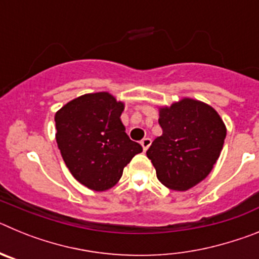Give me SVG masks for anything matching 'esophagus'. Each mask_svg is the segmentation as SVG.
Here are the masks:
<instances>
[{
  "label": "esophagus",
  "instance_id": "34e87169",
  "mask_svg": "<svg viewBox=\"0 0 259 259\" xmlns=\"http://www.w3.org/2000/svg\"><path fill=\"white\" fill-rule=\"evenodd\" d=\"M140 144H141V146H143L144 150H148V148H149L150 144H152V140H150L149 137H144Z\"/></svg>",
  "mask_w": 259,
  "mask_h": 259
}]
</instances>
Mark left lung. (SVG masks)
<instances>
[{"label": "left lung", "instance_id": "left-lung-1", "mask_svg": "<svg viewBox=\"0 0 259 259\" xmlns=\"http://www.w3.org/2000/svg\"><path fill=\"white\" fill-rule=\"evenodd\" d=\"M162 136L146 152L158 180L174 191L192 188L212 170L223 149L226 125L207 104L183 98L159 109Z\"/></svg>", "mask_w": 259, "mask_h": 259}]
</instances>
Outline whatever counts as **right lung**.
Returning a JSON list of instances; mask_svg holds the SVG:
<instances>
[{
	"mask_svg": "<svg viewBox=\"0 0 259 259\" xmlns=\"http://www.w3.org/2000/svg\"><path fill=\"white\" fill-rule=\"evenodd\" d=\"M124 104L107 92L80 96L56 113V140L62 158L75 179L102 192L122 178L123 168L140 144L125 134L120 120Z\"/></svg>",
	"mask_w": 259,
	"mask_h": 259,
	"instance_id": "right-lung-1",
	"label": "right lung"
}]
</instances>
